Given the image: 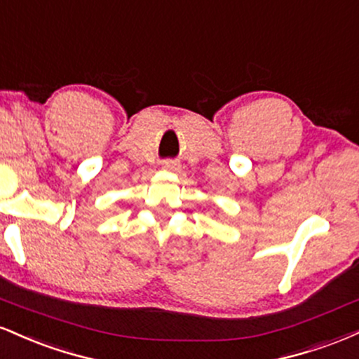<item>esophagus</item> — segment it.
I'll return each mask as SVG.
<instances>
[{
    "label": "esophagus",
    "mask_w": 359,
    "mask_h": 359,
    "mask_svg": "<svg viewBox=\"0 0 359 359\" xmlns=\"http://www.w3.org/2000/svg\"><path fill=\"white\" fill-rule=\"evenodd\" d=\"M175 167H177V163L174 162V160H165V162H163V168H167V170H174Z\"/></svg>",
    "instance_id": "esophagus-1"
}]
</instances>
